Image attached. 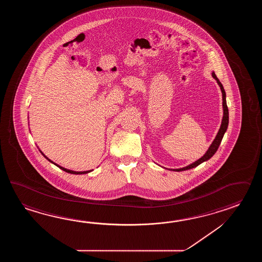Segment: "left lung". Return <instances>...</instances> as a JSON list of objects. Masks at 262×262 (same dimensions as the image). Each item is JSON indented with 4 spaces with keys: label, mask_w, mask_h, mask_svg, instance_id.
<instances>
[{
    "label": "left lung",
    "mask_w": 262,
    "mask_h": 262,
    "mask_svg": "<svg viewBox=\"0 0 262 262\" xmlns=\"http://www.w3.org/2000/svg\"><path fill=\"white\" fill-rule=\"evenodd\" d=\"M212 78H214V79L217 81L218 85H219V87H220V89H221V92H222L223 112H224V114H223L221 126H220V128H219V131H218V133L217 135H216V137H215V139H214V140L212 141V144H211V146L209 147V149H208V150L206 151V154H205L204 156H202L201 158H200L199 160H196V161L194 162V163H192L191 165L187 166V167L172 169L174 171H184V170H187V169H190V168L198 167L199 165H201V163H203V162L209 160V159H210V158H211V157H212V156L216 152L218 147H219V145H220L221 141H222L223 137H224V135L226 133L227 129H228V106H227V101H226V92H225V90H224L222 83L220 82V80H219L217 77H216L215 73L212 72Z\"/></svg>",
    "instance_id": "1"
}]
</instances>
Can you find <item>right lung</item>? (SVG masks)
Here are the masks:
<instances>
[{
    "label": "right lung",
    "instance_id": "1",
    "mask_svg": "<svg viewBox=\"0 0 262 262\" xmlns=\"http://www.w3.org/2000/svg\"><path fill=\"white\" fill-rule=\"evenodd\" d=\"M40 151H41V150H40ZM41 154H42V155H43V156H44L45 157H46V158H47V159H48V160H49V161L50 162V163H52V164H54V165H55V166H57V167H60V168H61V169H62V170H63V171H66V172L71 173V174H86V173L91 172V171H92V170H93V169H92V170H87V171H74V170H70V169H67V168H64V167H61V166H59V165H57V164H55V163H54V162L51 161V160H50V159H49V158H48V157H47V156H45L44 154H43V152H42V151H41Z\"/></svg>",
    "mask_w": 262,
    "mask_h": 262
}]
</instances>
